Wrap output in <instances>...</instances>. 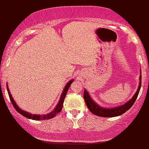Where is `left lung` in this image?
Segmentation results:
<instances>
[{"label": "left lung", "instance_id": "1", "mask_svg": "<svg viewBox=\"0 0 149 149\" xmlns=\"http://www.w3.org/2000/svg\"><path fill=\"white\" fill-rule=\"evenodd\" d=\"M140 82H139V86L138 88V90L136 93H135L130 101H128L127 103L123 104V106H118V107L113 108V109H103L102 107H100L98 105H97L93 100L91 98L90 95H89L87 91L84 90V98L85 100V103L86 104L88 109H89L92 113H93L95 116L101 117H115L118 116L122 115L125 112L127 111L131 108V106L134 105L135 103L136 100L138 95H139V91L141 89V75H140Z\"/></svg>", "mask_w": 149, "mask_h": 149}]
</instances>
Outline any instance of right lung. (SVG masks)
Segmentation results:
<instances>
[{
	"mask_svg": "<svg viewBox=\"0 0 149 149\" xmlns=\"http://www.w3.org/2000/svg\"><path fill=\"white\" fill-rule=\"evenodd\" d=\"M73 80H71V81H70L69 82L66 84V86H65V88H64L63 91L61 95L60 100H59V102L57 104V106H56V107L55 108V109L52 112H51L50 113L46 114V115H35V114L29 113H27V112L21 110V109H20L18 106H17L15 101H14L12 95H11V94H10V91H9V89H8V85H7V91H8V93L9 98H10V101H11L13 106V107L15 108V110L19 113L20 114H21V115L23 116L26 117V118H30V119L36 120H47V119H51V118H54V117L56 116L58 113H59L61 111L62 108H63V101H64V99H65V95H66L67 91H68V88H69L70 84L73 83Z\"/></svg>",
	"mask_w": 149,
	"mask_h": 149,
	"instance_id": "add662e5",
	"label": "right lung"
}]
</instances>
